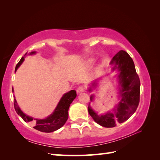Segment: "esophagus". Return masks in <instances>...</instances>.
<instances>
[{
    "mask_svg": "<svg viewBox=\"0 0 160 160\" xmlns=\"http://www.w3.org/2000/svg\"><path fill=\"white\" fill-rule=\"evenodd\" d=\"M84 91V88L83 87H78V89H77V90H76L78 93H82V92H83Z\"/></svg>",
    "mask_w": 160,
    "mask_h": 160,
    "instance_id": "1",
    "label": "esophagus"
}]
</instances>
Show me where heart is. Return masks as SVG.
I'll return each mask as SVG.
<instances>
[{
	"instance_id": "b5f03b06",
	"label": "heart",
	"mask_w": 160,
	"mask_h": 160,
	"mask_svg": "<svg viewBox=\"0 0 160 160\" xmlns=\"http://www.w3.org/2000/svg\"><path fill=\"white\" fill-rule=\"evenodd\" d=\"M91 62H92V60H89V61H88V64H91Z\"/></svg>"
}]
</instances>
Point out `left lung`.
Segmentation results:
<instances>
[{"instance_id":"1","label":"left lung","mask_w":160,"mask_h":160,"mask_svg":"<svg viewBox=\"0 0 160 160\" xmlns=\"http://www.w3.org/2000/svg\"><path fill=\"white\" fill-rule=\"evenodd\" d=\"M113 63L115 67L113 70L118 69L120 71L119 79L122 87V99L115 113L98 115L91 108L90 104L88 106V111L94 121L107 128L114 127L118 123H122L127 120L136 111L140 98V80L131 57L125 51L120 50L113 58L111 64ZM96 82L92 84L93 85ZM92 98L91 96V100Z\"/></svg>"}]
</instances>
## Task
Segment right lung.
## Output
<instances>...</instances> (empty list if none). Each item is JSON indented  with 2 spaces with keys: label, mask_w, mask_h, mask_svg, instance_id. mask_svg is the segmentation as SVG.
I'll use <instances>...</instances> for the list:
<instances>
[{
  "label": "right lung",
  "mask_w": 160,
  "mask_h": 160,
  "mask_svg": "<svg viewBox=\"0 0 160 160\" xmlns=\"http://www.w3.org/2000/svg\"><path fill=\"white\" fill-rule=\"evenodd\" d=\"M33 53H35V52L30 53V54ZM26 54L24 56H25ZM24 59H25L24 57H22L18 63L16 64L15 71L22 64ZM12 91H13V89ZM76 91L75 90H71L69 92L64 94L62 98H61L53 113L49 115L48 118L43 119V120H36V119L33 120L32 118L29 117L25 113H23L17 104L16 99H14V101H13V106H14L16 113L22 118L24 121L26 122H33V120L34 121L35 126L33 128L36 130L45 132H51L58 130L65 124L68 119V110H69V106L73 100L76 98Z\"/></svg>",
  "instance_id": "right-lung-1"
}]
</instances>
